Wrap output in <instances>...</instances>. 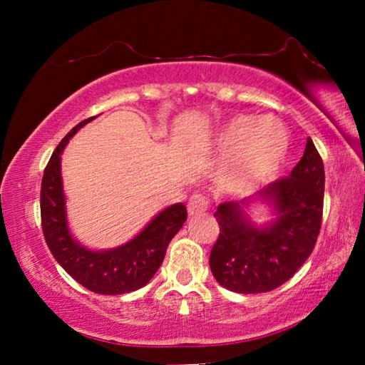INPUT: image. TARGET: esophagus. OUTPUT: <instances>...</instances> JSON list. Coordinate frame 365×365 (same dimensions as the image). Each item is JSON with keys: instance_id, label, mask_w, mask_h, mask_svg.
I'll return each mask as SVG.
<instances>
[{"instance_id": "esophagus-1", "label": "esophagus", "mask_w": 365, "mask_h": 365, "mask_svg": "<svg viewBox=\"0 0 365 365\" xmlns=\"http://www.w3.org/2000/svg\"><path fill=\"white\" fill-rule=\"evenodd\" d=\"M209 199L202 194H192L187 201V214L189 216H201L207 211Z\"/></svg>"}]
</instances>
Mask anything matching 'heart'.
I'll return each instance as SVG.
<instances>
[{"instance_id":"obj_1","label":"heart","mask_w":365,"mask_h":365,"mask_svg":"<svg viewBox=\"0 0 365 365\" xmlns=\"http://www.w3.org/2000/svg\"><path fill=\"white\" fill-rule=\"evenodd\" d=\"M219 154L227 156L221 181L232 191H251L276 176L289 149V136L276 118L239 114L214 136Z\"/></svg>"}]
</instances>
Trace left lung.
Instances as JSON below:
<instances>
[{
  "mask_svg": "<svg viewBox=\"0 0 365 365\" xmlns=\"http://www.w3.org/2000/svg\"><path fill=\"white\" fill-rule=\"evenodd\" d=\"M324 163L312 139L287 178L267 184L254 197L217 206L219 237L209 256L212 276L239 294L269 292L289 281L316 246L322 222ZM266 203L273 219L259 227L248 216Z\"/></svg>",
  "mask_w": 365,
  "mask_h": 365,
  "instance_id": "8db88e82",
  "label": "left lung"
}]
</instances>
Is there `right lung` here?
<instances>
[{"instance_id":"1","label":"right lung","mask_w":365,"mask_h":365,"mask_svg":"<svg viewBox=\"0 0 365 365\" xmlns=\"http://www.w3.org/2000/svg\"><path fill=\"white\" fill-rule=\"evenodd\" d=\"M88 118L76 124L54 149L41 181V226L46 244L59 266L89 291L118 296L146 286L161 266L171 239L187 217L182 202L163 209L138 236L121 246L93 251L73 237L68 226L66 196L63 189L61 154L78 129L91 123Z\"/></svg>"}]
</instances>
